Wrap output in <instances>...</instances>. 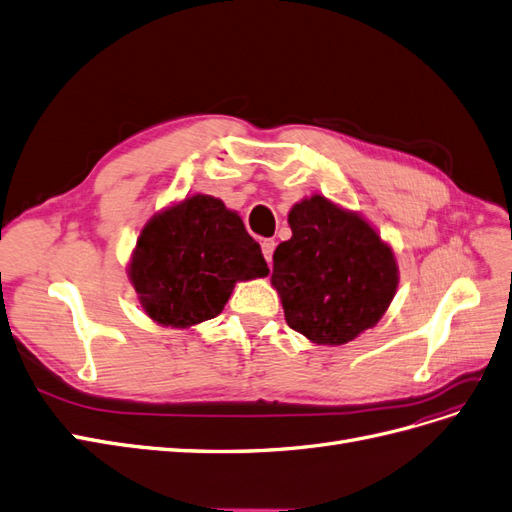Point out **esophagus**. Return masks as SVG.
Instances as JSON below:
<instances>
[{
  "label": "esophagus",
  "mask_w": 512,
  "mask_h": 512,
  "mask_svg": "<svg viewBox=\"0 0 512 512\" xmlns=\"http://www.w3.org/2000/svg\"><path fill=\"white\" fill-rule=\"evenodd\" d=\"M260 247H262V256H265V258H267V262H269V265H271V262H273V250H275V241H273V239H262Z\"/></svg>",
  "instance_id": "34e87169"
}]
</instances>
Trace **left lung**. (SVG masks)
<instances>
[{"instance_id":"8db88e82","label":"left lung","mask_w":512,"mask_h":512,"mask_svg":"<svg viewBox=\"0 0 512 512\" xmlns=\"http://www.w3.org/2000/svg\"><path fill=\"white\" fill-rule=\"evenodd\" d=\"M288 224L292 237L275 247L271 273L288 327L318 346H344L374 329L399 284L391 243L322 194L294 203Z\"/></svg>"}]
</instances>
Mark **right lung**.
<instances>
[{"mask_svg":"<svg viewBox=\"0 0 512 512\" xmlns=\"http://www.w3.org/2000/svg\"><path fill=\"white\" fill-rule=\"evenodd\" d=\"M267 275V260L241 215L200 192L153 213L128 260L143 312L181 331L218 316L237 282Z\"/></svg>","mask_w":512,"mask_h":512,"instance_id":"obj_1","label":"right lung"}]
</instances>
